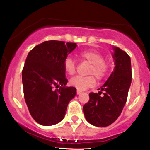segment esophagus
I'll return each instance as SVG.
<instances>
[{
	"instance_id": "34e87169",
	"label": "esophagus",
	"mask_w": 150,
	"mask_h": 150,
	"mask_svg": "<svg viewBox=\"0 0 150 150\" xmlns=\"http://www.w3.org/2000/svg\"><path fill=\"white\" fill-rule=\"evenodd\" d=\"M81 93H82L81 90L76 89V94H77V95H79V94H81Z\"/></svg>"
}]
</instances>
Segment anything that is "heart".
<instances>
[{
    "instance_id": "obj_1",
    "label": "heart",
    "mask_w": 150,
    "mask_h": 150,
    "mask_svg": "<svg viewBox=\"0 0 150 150\" xmlns=\"http://www.w3.org/2000/svg\"><path fill=\"white\" fill-rule=\"evenodd\" d=\"M79 56L83 60H86L91 64L88 74L93 75L98 80H102L107 76L109 66L104 62V56L95 50H86L79 52ZM63 67L65 73L68 75H74L76 73V63L71 57H67L64 60ZM93 76H77L70 80V84L77 89L84 90L95 84V78Z\"/></svg>"
}]
</instances>
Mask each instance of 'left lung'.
<instances>
[{
	"label": "left lung",
	"mask_w": 150,
	"mask_h": 150,
	"mask_svg": "<svg viewBox=\"0 0 150 150\" xmlns=\"http://www.w3.org/2000/svg\"><path fill=\"white\" fill-rule=\"evenodd\" d=\"M115 67L98 93L91 92L89 100L83 106L85 117L97 127L108 126L121 114L126 103L132 83V64L129 55L118 47H113Z\"/></svg>",
	"instance_id": "1"
}]
</instances>
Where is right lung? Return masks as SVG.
I'll return each instance as SVG.
<instances>
[{"mask_svg": "<svg viewBox=\"0 0 150 150\" xmlns=\"http://www.w3.org/2000/svg\"><path fill=\"white\" fill-rule=\"evenodd\" d=\"M75 43L49 40L29 52L22 73L24 97L30 115L42 125H52L64 117L67 104L76 94L66 87L63 62Z\"/></svg>", "mask_w": 150, "mask_h": 150, "instance_id": "obj_1", "label": "right lung"}]
</instances>
